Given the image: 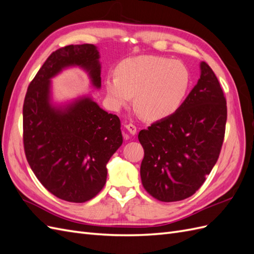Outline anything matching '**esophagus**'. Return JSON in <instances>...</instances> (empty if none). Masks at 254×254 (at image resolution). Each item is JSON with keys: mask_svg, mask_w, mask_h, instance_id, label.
I'll use <instances>...</instances> for the list:
<instances>
[{"mask_svg": "<svg viewBox=\"0 0 254 254\" xmlns=\"http://www.w3.org/2000/svg\"><path fill=\"white\" fill-rule=\"evenodd\" d=\"M125 128L128 130V132L130 133V134H132V135H134L135 133H136V127L134 126V125H132V124H126L125 125Z\"/></svg>", "mask_w": 254, "mask_h": 254, "instance_id": "1", "label": "esophagus"}]
</instances>
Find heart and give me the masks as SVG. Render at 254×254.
Wrapping results in <instances>:
<instances>
[{
    "instance_id": "1",
    "label": "heart",
    "mask_w": 254,
    "mask_h": 254,
    "mask_svg": "<svg viewBox=\"0 0 254 254\" xmlns=\"http://www.w3.org/2000/svg\"><path fill=\"white\" fill-rule=\"evenodd\" d=\"M190 82L187 65L160 56H137L123 60L117 74L106 77L105 87L112 108L119 110L132 101L143 117L159 121L179 109Z\"/></svg>"
}]
</instances>
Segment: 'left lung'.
I'll return each mask as SVG.
<instances>
[{
    "mask_svg": "<svg viewBox=\"0 0 254 254\" xmlns=\"http://www.w3.org/2000/svg\"><path fill=\"white\" fill-rule=\"evenodd\" d=\"M227 102L212 68L200 63V78L179 109L139 133L144 148L141 179L160 201L196 193L216 164L225 136Z\"/></svg>",
    "mask_w": 254,
    "mask_h": 254,
    "instance_id": "obj_1",
    "label": "left lung"
}]
</instances>
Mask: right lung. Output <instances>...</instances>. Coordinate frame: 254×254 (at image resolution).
<instances>
[{"label": "right lung", "instance_id": "1", "mask_svg": "<svg viewBox=\"0 0 254 254\" xmlns=\"http://www.w3.org/2000/svg\"><path fill=\"white\" fill-rule=\"evenodd\" d=\"M99 58L94 44H72L53 52L29 83L23 105L28 164L50 193L70 202H86L104 188L107 163L123 144L121 121L89 95L55 103L52 78L65 68L79 67L99 90Z\"/></svg>", "mask_w": 254, "mask_h": 254}]
</instances>
